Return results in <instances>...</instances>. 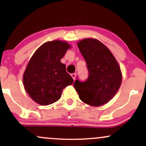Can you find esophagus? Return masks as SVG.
I'll use <instances>...</instances> for the list:
<instances>
[{
    "mask_svg": "<svg viewBox=\"0 0 146 146\" xmlns=\"http://www.w3.org/2000/svg\"><path fill=\"white\" fill-rule=\"evenodd\" d=\"M71 77L73 78V80H75V77H76V73H72V74H71Z\"/></svg>",
    "mask_w": 146,
    "mask_h": 146,
    "instance_id": "1",
    "label": "esophagus"
}]
</instances>
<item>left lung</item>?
<instances>
[{
	"instance_id": "left-lung-1",
	"label": "left lung",
	"mask_w": 146,
	"mask_h": 146,
	"mask_svg": "<svg viewBox=\"0 0 146 146\" xmlns=\"http://www.w3.org/2000/svg\"><path fill=\"white\" fill-rule=\"evenodd\" d=\"M78 46L86 62L88 77L84 82L77 78L74 88L80 100L87 104H105L121 86L119 66L110 50L98 40L86 38L79 42Z\"/></svg>"
}]
</instances>
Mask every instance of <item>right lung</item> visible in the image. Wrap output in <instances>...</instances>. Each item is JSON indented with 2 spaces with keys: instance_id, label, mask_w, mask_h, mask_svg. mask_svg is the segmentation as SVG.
<instances>
[{
  "instance_id": "add662e5",
  "label": "right lung",
  "mask_w": 146,
  "mask_h": 146,
  "mask_svg": "<svg viewBox=\"0 0 146 146\" xmlns=\"http://www.w3.org/2000/svg\"><path fill=\"white\" fill-rule=\"evenodd\" d=\"M68 48L70 45L65 42H47L31 57L23 75V84L36 103L42 106L54 103L61 98L64 88L73 83L66 65L60 62Z\"/></svg>"
}]
</instances>
